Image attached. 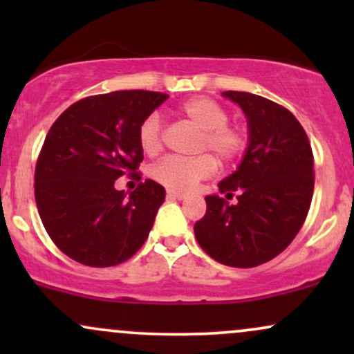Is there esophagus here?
Wrapping results in <instances>:
<instances>
[{
    "instance_id": "1",
    "label": "esophagus",
    "mask_w": 354,
    "mask_h": 354,
    "mask_svg": "<svg viewBox=\"0 0 354 354\" xmlns=\"http://www.w3.org/2000/svg\"><path fill=\"white\" fill-rule=\"evenodd\" d=\"M168 198H169V200H185V198H186V194H183V193H178V191H173V189H169V191H168Z\"/></svg>"
}]
</instances>
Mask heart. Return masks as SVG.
I'll return each mask as SVG.
<instances>
[{"instance_id":"1","label":"heart","mask_w":354,"mask_h":354,"mask_svg":"<svg viewBox=\"0 0 354 354\" xmlns=\"http://www.w3.org/2000/svg\"><path fill=\"white\" fill-rule=\"evenodd\" d=\"M178 116L201 129L198 151L208 149L223 163L238 160L246 151L248 135L238 124L228 123V109L208 96H193L176 108ZM138 141L146 154H156L163 146V123L158 115H148L138 128ZM216 169L213 156L198 154L193 158L168 156L156 163L151 176L173 191H189L209 178Z\"/></svg>"}]
</instances>
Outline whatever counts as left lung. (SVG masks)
I'll return each mask as SVG.
<instances>
[{
  "instance_id": "obj_1",
  "label": "left lung",
  "mask_w": 354,
  "mask_h": 354,
  "mask_svg": "<svg viewBox=\"0 0 354 354\" xmlns=\"http://www.w3.org/2000/svg\"><path fill=\"white\" fill-rule=\"evenodd\" d=\"M248 118L245 158L206 196V213L194 223V236L206 254L233 268H253L284 251L310 211L315 171L306 131L291 111L245 91H225Z\"/></svg>"
}]
</instances>
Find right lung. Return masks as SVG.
<instances>
[{
    "mask_svg": "<svg viewBox=\"0 0 354 354\" xmlns=\"http://www.w3.org/2000/svg\"><path fill=\"white\" fill-rule=\"evenodd\" d=\"M166 98L145 89L88 96L48 131L35 169L36 206L53 243L81 265H120L148 238L165 188L145 180L126 196L115 181L141 180L138 128Z\"/></svg>",
    "mask_w": 354,
    "mask_h": 354,
    "instance_id": "1",
    "label": "right lung"
}]
</instances>
